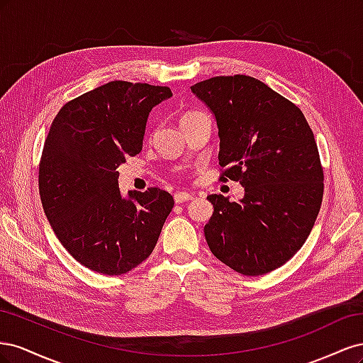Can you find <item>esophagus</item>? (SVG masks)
Listing matches in <instances>:
<instances>
[{
	"label": "esophagus",
	"mask_w": 363,
	"mask_h": 363,
	"mask_svg": "<svg viewBox=\"0 0 363 363\" xmlns=\"http://www.w3.org/2000/svg\"><path fill=\"white\" fill-rule=\"evenodd\" d=\"M194 199V194H189V192H177L174 194V201L180 204V203H184V201H189Z\"/></svg>",
	"instance_id": "esophagus-1"
}]
</instances>
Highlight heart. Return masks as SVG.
<instances>
[{
    "instance_id": "b5f03b06",
    "label": "heart",
    "mask_w": 363,
    "mask_h": 363,
    "mask_svg": "<svg viewBox=\"0 0 363 363\" xmlns=\"http://www.w3.org/2000/svg\"><path fill=\"white\" fill-rule=\"evenodd\" d=\"M194 113H196V112H189V113H184L183 116H182V121L184 119V118H188V116H191V115H194Z\"/></svg>"
}]
</instances>
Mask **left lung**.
Here are the masks:
<instances>
[{"instance_id": "left-lung-1", "label": "left lung", "mask_w": 363, "mask_h": 363, "mask_svg": "<svg viewBox=\"0 0 363 363\" xmlns=\"http://www.w3.org/2000/svg\"><path fill=\"white\" fill-rule=\"evenodd\" d=\"M191 91L216 119L221 180L245 189L239 203L207 196V245L236 272L263 276L303 247L320 213L324 174L313 131L298 107L248 75L213 77Z\"/></svg>"}]
</instances>
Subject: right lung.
Returning a JSON list of instances; mask_svg holds the SVG:
<instances>
[{
  "label": "right lung",
  "instance_id": "right-lung-1",
  "mask_svg": "<svg viewBox=\"0 0 363 363\" xmlns=\"http://www.w3.org/2000/svg\"><path fill=\"white\" fill-rule=\"evenodd\" d=\"M171 96L167 86L116 80L74 98L54 118L39 164L40 201L83 267L121 276L155 250L172 195L150 188L123 196L116 169L139 155L151 108Z\"/></svg>",
  "mask_w": 363,
  "mask_h": 363
}]
</instances>
